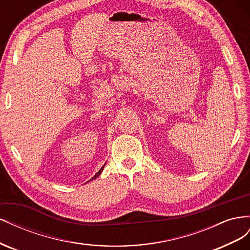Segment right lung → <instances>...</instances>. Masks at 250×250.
<instances>
[{"instance_id": "1", "label": "right lung", "mask_w": 250, "mask_h": 250, "mask_svg": "<svg viewBox=\"0 0 250 250\" xmlns=\"http://www.w3.org/2000/svg\"><path fill=\"white\" fill-rule=\"evenodd\" d=\"M104 166H105V164H104ZM104 166H103V167H102V168H101V169H100L99 171H98V172H97V173L95 174V175H94V176H93L92 178H90V179H89L88 181H92V180L96 179L97 177H99V176H100V174H101V173H102V171H103V168H104ZM88 181H87V183H88Z\"/></svg>"}]
</instances>
